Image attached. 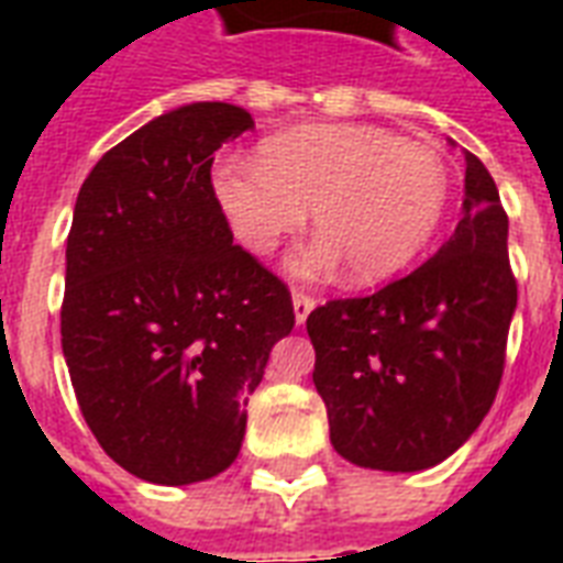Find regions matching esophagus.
<instances>
[{"mask_svg":"<svg viewBox=\"0 0 563 563\" xmlns=\"http://www.w3.org/2000/svg\"><path fill=\"white\" fill-rule=\"evenodd\" d=\"M291 303H295V321H298V324H303L309 318V312L316 309V298L303 289L291 291Z\"/></svg>","mask_w":563,"mask_h":563,"instance_id":"34e87169","label":"esophagus"}]
</instances>
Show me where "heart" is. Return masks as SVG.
I'll return each mask as SVG.
<instances>
[{
  "instance_id": "heart-1",
  "label": "heart",
  "mask_w": 563,
  "mask_h": 563,
  "mask_svg": "<svg viewBox=\"0 0 563 563\" xmlns=\"http://www.w3.org/2000/svg\"><path fill=\"white\" fill-rule=\"evenodd\" d=\"M212 189L247 251L268 254L316 210V245L291 260L307 277L335 272L376 283L402 272L441 224L444 157L376 125H303L260 143V161L224 157Z\"/></svg>"
}]
</instances>
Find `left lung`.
Wrapping results in <instances>:
<instances>
[{
  "label": "left lung",
  "instance_id": "8db88e82",
  "mask_svg": "<svg viewBox=\"0 0 563 563\" xmlns=\"http://www.w3.org/2000/svg\"><path fill=\"white\" fill-rule=\"evenodd\" d=\"M464 161L462 221L438 254L307 318L330 441L360 467L411 473L444 462L497 397L517 307L508 216L479 157Z\"/></svg>",
  "mask_w": 563,
  "mask_h": 563
}]
</instances>
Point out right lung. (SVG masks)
Instances as JSON below:
<instances>
[{
	"mask_svg": "<svg viewBox=\"0 0 563 563\" xmlns=\"http://www.w3.org/2000/svg\"><path fill=\"white\" fill-rule=\"evenodd\" d=\"M251 128L224 101L169 110L113 145L75 201L66 368L101 450L154 485L236 462L247 394L295 327L286 283L233 245L212 189V154Z\"/></svg>",
	"mask_w": 563,
	"mask_h": 563,
	"instance_id": "add662e5",
	"label": "right lung"
}]
</instances>
